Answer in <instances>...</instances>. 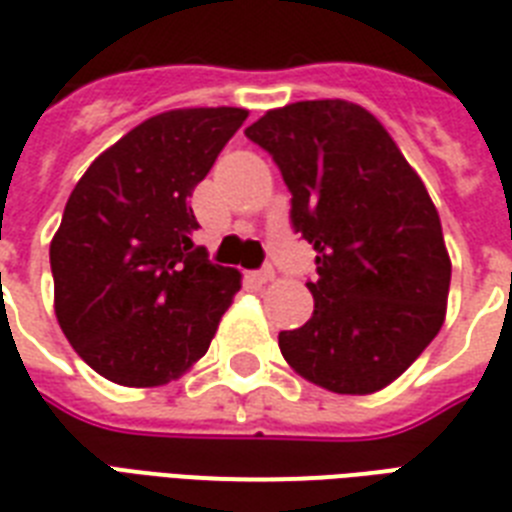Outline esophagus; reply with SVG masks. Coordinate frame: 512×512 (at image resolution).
I'll use <instances>...</instances> for the list:
<instances>
[{"mask_svg":"<svg viewBox=\"0 0 512 512\" xmlns=\"http://www.w3.org/2000/svg\"><path fill=\"white\" fill-rule=\"evenodd\" d=\"M249 279L255 284H268L273 281V268H260V271H249Z\"/></svg>","mask_w":512,"mask_h":512,"instance_id":"obj_1","label":"esophagus"}]
</instances>
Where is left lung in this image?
I'll list each match as a JSON object with an SVG mask.
<instances>
[{
	"label": "left lung",
	"instance_id": "left-lung-1",
	"mask_svg": "<svg viewBox=\"0 0 512 512\" xmlns=\"http://www.w3.org/2000/svg\"><path fill=\"white\" fill-rule=\"evenodd\" d=\"M292 193V228L316 249L313 316L281 332L300 377L366 396L438 335L452 263L420 175L388 130L348 100H300L244 130Z\"/></svg>",
	"mask_w": 512,
	"mask_h": 512
}]
</instances>
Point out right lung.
Wrapping results in <instances>:
<instances>
[{
  "mask_svg": "<svg viewBox=\"0 0 512 512\" xmlns=\"http://www.w3.org/2000/svg\"><path fill=\"white\" fill-rule=\"evenodd\" d=\"M244 108L151 116L87 167L50 244L55 316L106 380L154 388L207 353L241 273L207 260L188 196Z\"/></svg>",
  "mask_w": 512,
  "mask_h": 512,
  "instance_id": "right-lung-1",
  "label": "right lung"
}]
</instances>
